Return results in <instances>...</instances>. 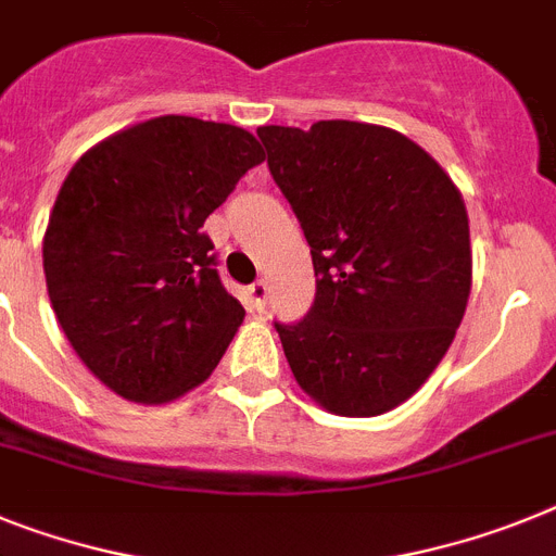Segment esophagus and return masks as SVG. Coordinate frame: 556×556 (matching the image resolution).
Instances as JSON below:
<instances>
[{
  "label": "esophagus",
  "mask_w": 556,
  "mask_h": 556,
  "mask_svg": "<svg viewBox=\"0 0 556 556\" xmlns=\"http://www.w3.org/2000/svg\"><path fill=\"white\" fill-rule=\"evenodd\" d=\"M245 302H249L251 311H256V314H263L265 305H268V282H263V279H256L254 286L245 288Z\"/></svg>",
  "instance_id": "obj_1"
}]
</instances>
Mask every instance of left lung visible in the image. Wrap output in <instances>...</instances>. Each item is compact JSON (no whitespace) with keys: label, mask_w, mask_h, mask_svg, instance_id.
Returning <instances> with one entry per match:
<instances>
[{"label":"left lung","mask_w":556,"mask_h":556,"mask_svg":"<svg viewBox=\"0 0 556 556\" xmlns=\"http://www.w3.org/2000/svg\"><path fill=\"white\" fill-rule=\"evenodd\" d=\"M314 260L316 296L274 321L293 379L321 407H399L450 350L472 288L460 191L418 143L358 121L256 129Z\"/></svg>","instance_id":"obj_1"}]
</instances>
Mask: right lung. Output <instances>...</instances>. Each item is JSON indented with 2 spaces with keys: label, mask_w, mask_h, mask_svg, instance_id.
Here are the masks:
<instances>
[{
  "label": "right lung",
  "mask_w": 556,
  "mask_h": 556,
  "mask_svg": "<svg viewBox=\"0 0 556 556\" xmlns=\"http://www.w3.org/2000/svg\"><path fill=\"white\" fill-rule=\"evenodd\" d=\"M265 155L231 124L163 115L84 152L45 235L50 305L112 393L163 404L206 381L240 328L208 214Z\"/></svg>",
  "instance_id": "1"
}]
</instances>
